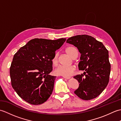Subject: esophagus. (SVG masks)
Returning a JSON list of instances; mask_svg holds the SVG:
<instances>
[{"mask_svg":"<svg viewBox=\"0 0 121 121\" xmlns=\"http://www.w3.org/2000/svg\"><path fill=\"white\" fill-rule=\"evenodd\" d=\"M63 78H65V79H70L71 78L70 77H64V76H63Z\"/></svg>","mask_w":121,"mask_h":121,"instance_id":"34e87169","label":"esophagus"}]
</instances>
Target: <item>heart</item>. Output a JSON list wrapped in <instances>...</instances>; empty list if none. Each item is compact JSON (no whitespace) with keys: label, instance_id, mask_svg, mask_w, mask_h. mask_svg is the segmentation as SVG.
<instances>
[{"label":"heart","instance_id":"heart-1","mask_svg":"<svg viewBox=\"0 0 121 121\" xmlns=\"http://www.w3.org/2000/svg\"><path fill=\"white\" fill-rule=\"evenodd\" d=\"M65 52L68 55L73 58L75 55H78V50L76 48L73 46H70L65 49ZM52 63L54 65H56L58 64V55L55 53L52 59ZM75 67L73 65L64 66L59 65L55 70V73L57 75H60L64 77H70L72 75L75 71Z\"/></svg>","mask_w":121,"mask_h":121}]
</instances>
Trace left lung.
<instances>
[{
    "mask_svg": "<svg viewBox=\"0 0 121 121\" xmlns=\"http://www.w3.org/2000/svg\"><path fill=\"white\" fill-rule=\"evenodd\" d=\"M66 43L78 48L81 54L79 70L85 71L74 76L79 83L74 93L83 100L95 98L109 81L111 65L108 51L101 42L87 35L74 36L68 38Z\"/></svg>",
    "mask_w": 121,
    "mask_h": 121,
    "instance_id": "8db88e82",
    "label": "left lung"
}]
</instances>
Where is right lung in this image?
Instances as JSON below:
<instances>
[{
    "mask_svg": "<svg viewBox=\"0 0 121 121\" xmlns=\"http://www.w3.org/2000/svg\"><path fill=\"white\" fill-rule=\"evenodd\" d=\"M65 40L35 38L15 53L10 68L11 85L24 101L38 105L49 98L56 78L49 75L52 59Z\"/></svg>",
    "mask_w": 121,
    "mask_h": 121,
    "instance_id": "obj_1",
    "label": "right lung"
}]
</instances>
